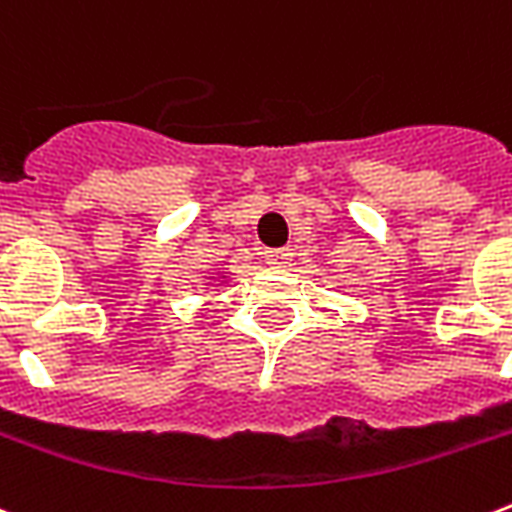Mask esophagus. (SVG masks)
I'll return each instance as SVG.
<instances>
[{
  "instance_id": "obj_1",
  "label": "esophagus",
  "mask_w": 512,
  "mask_h": 512,
  "mask_svg": "<svg viewBox=\"0 0 512 512\" xmlns=\"http://www.w3.org/2000/svg\"><path fill=\"white\" fill-rule=\"evenodd\" d=\"M265 260L271 265H287L292 260V252L287 247L282 249H265Z\"/></svg>"
}]
</instances>
